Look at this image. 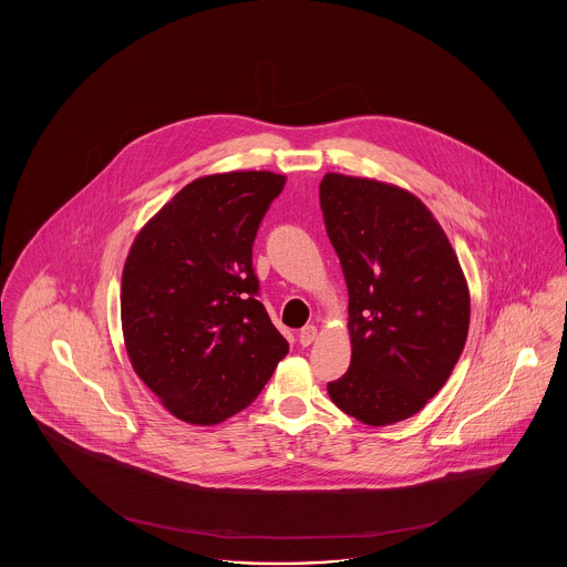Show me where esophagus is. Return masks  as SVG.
Masks as SVG:
<instances>
[{
	"label": "esophagus",
	"mask_w": 567,
	"mask_h": 567,
	"mask_svg": "<svg viewBox=\"0 0 567 567\" xmlns=\"http://www.w3.org/2000/svg\"><path fill=\"white\" fill-rule=\"evenodd\" d=\"M299 344L301 347H310L315 340H317V327L315 324H306L301 331H299Z\"/></svg>",
	"instance_id": "1"
}]
</instances>
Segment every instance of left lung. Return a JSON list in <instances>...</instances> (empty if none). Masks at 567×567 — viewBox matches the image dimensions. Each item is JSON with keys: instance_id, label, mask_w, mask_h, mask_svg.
I'll return each mask as SVG.
<instances>
[{"instance_id": "obj_1", "label": "left lung", "mask_w": 567, "mask_h": 567, "mask_svg": "<svg viewBox=\"0 0 567 567\" xmlns=\"http://www.w3.org/2000/svg\"><path fill=\"white\" fill-rule=\"evenodd\" d=\"M319 190L352 344L329 398L372 427L404 421L444 386L465 347L470 293L457 255L408 190L342 174H324Z\"/></svg>"}]
</instances>
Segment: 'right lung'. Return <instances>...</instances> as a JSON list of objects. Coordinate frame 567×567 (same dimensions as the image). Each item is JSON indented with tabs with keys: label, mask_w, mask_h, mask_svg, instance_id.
I'll return each instance as SVG.
<instances>
[{
	"label": "right lung",
	"mask_w": 567,
	"mask_h": 567,
	"mask_svg": "<svg viewBox=\"0 0 567 567\" xmlns=\"http://www.w3.org/2000/svg\"><path fill=\"white\" fill-rule=\"evenodd\" d=\"M285 181L271 172L197 178L144 225L127 255V354L181 421L216 425L234 416L289 352L257 299L252 268L257 229Z\"/></svg>",
	"instance_id": "right-lung-1"
}]
</instances>
